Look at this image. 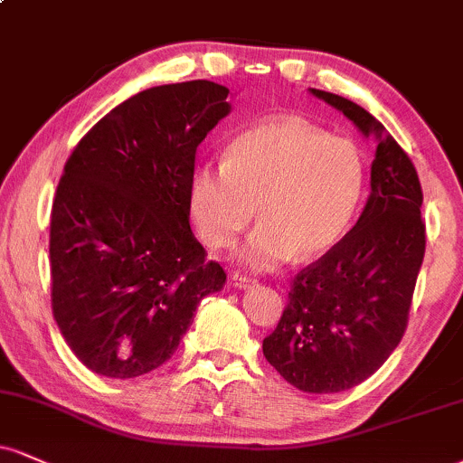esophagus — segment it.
I'll return each instance as SVG.
<instances>
[{"instance_id":"esophagus-1","label":"esophagus","mask_w":463,"mask_h":463,"mask_svg":"<svg viewBox=\"0 0 463 463\" xmlns=\"http://www.w3.org/2000/svg\"><path fill=\"white\" fill-rule=\"evenodd\" d=\"M231 282H232V287H237V288H246L250 285H254L252 278L246 276V274H241V271H232Z\"/></svg>"}]
</instances>
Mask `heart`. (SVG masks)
<instances>
[{
    "label": "heart",
    "mask_w": 463,
    "mask_h": 463,
    "mask_svg": "<svg viewBox=\"0 0 463 463\" xmlns=\"http://www.w3.org/2000/svg\"><path fill=\"white\" fill-rule=\"evenodd\" d=\"M364 157L347 137L299 118L259 122L228 144L224 164L194 170L189 196L200 235L226 248L254 217L260 226L237 259L274 269L341 241L364 192Z\"/></svg>",
    "instance_id": "heart-1"
}]
</instances>
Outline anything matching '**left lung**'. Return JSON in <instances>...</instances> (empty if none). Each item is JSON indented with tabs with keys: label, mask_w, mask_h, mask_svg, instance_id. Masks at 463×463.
<instances>
[{
	"label": "left lung",
	"mask_w": 463,
	"mask_h": 463,
	"mask_svg": "<svg viewBox=\"0 0 463 463\" xmlns=\"http://www.w3.org/2000/svg\"><path fill=\"white\" fill-rule=\"evenodd\" d=\"M375 137L371 194L352 231L293 278L287 308L263 341L267 362L291 386L330 394L371 377L403 338L425 256L422 189L414 164L360 105L310 88Z\"/></svg>",
	"instance_id": "obj_1"
}]
</instances>
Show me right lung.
I'll use <instances>...</instances> for the list:
<instances>
[{
  "instance_id": "obj_1",
  "label": "right lung",
  "mask_w": 463,
  "mask_h": 463,
  "mask_svg": "<svg viewBox=\"0 0 463 463\" xmlns=\"http://www.w3.org/2000/svg\"><path fill=\"white\" fill-rule=\"evenodd\" d=\"M228 88H148L81 137L55 189L52 308L72 354L129 380L172 358L226 274L189 226L198 144L231 111Z\"/></svg>"
}]
</instances>
